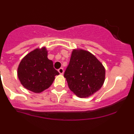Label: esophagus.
<instances>
[{
  "label": "esophagus",
  "instance_id": "esophagus-1",
  "mask_svg": "<svg viewBox=\"0 0 134 134\" xmlns=\"http://www.w3.org/2000/svg\"><path fill=\"white\" fill-rule=\"evenodd\" d=\"M58 72L61 74V75H63V72H64V70H63V68H59L58 69Z\"/></svg>",
  "mask_w": 134,
  "mask_h": 134
}]
</instances>
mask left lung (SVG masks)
<instances>
[{
    "instance_id": "obj_1",
    "label": "left lung",
    "mask_w": 134,
    "mask_h": 134,
    "mask_svg": "<svg viewBox=\"0 0 134 134\" xmlns=\"http://www.w3.org/2000/svg\"><path fill=\"white\" fill-rule=\"evenodd\" d=\"M64 77L69 89L76 96L84 98L102 88L105 79V69L92 53L82 49H74Z\"/></svg>"
}]
</instances>
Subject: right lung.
I'll return each instance as SVG.
<instances>
[{"mask_svg": "<svg viewBox=\"0 0 134 134\" xmlns=\"http://www.w3.org/2000/svg\"><path fill=\"white\" fill-rule=\"evenodd\" d=\"M59 75L54 68L52 60L48 58L46 47L36 48L27 54L19 63L18 76L25 88L34 93L48 89Z\"/></svg>", "mask_w": 134, "mask_h": 134, "instance_id": "1", "label": "right lung"}]
</instances>
